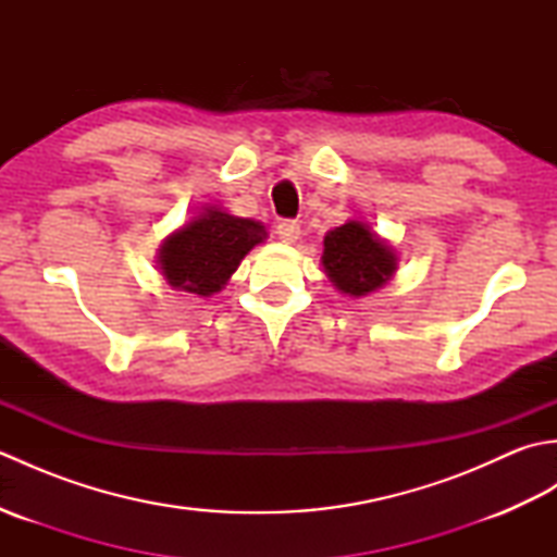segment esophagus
Instances as JSON below:
<instances>
[{
    "mask_svg": "<svg viewBox=\"0 0 557 557\" xmlns=\"http://www.w3.org/2000/svg\"><path fill=\"white\" fill-rule=\"evenodd\" d=\"M299 234H301V227H299V222L297 220H285V222H280L277 224V236L285 244H294L299 239Z\"/></svg>",
    "mask_w": 557,
    "mask_h": 557,
    "instance_id": "1",
    "label": "esophagus"
}]
</instances>
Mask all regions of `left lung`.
Returning <instances> with one entry per match:
<instances>
[{
	"mask_svg": "<svg viewBox=\"0 0 557 557\" xmlns=\"http://www.w3.org/2000/svg\"><path fill=\"white\" fill-rule=\"evenodd\" d=\"M323 265L335 287L351 297H363L383 287L395 272V256L361 222H347L325 236Z\"/></svg>",
	"mask_w": 557,
	"mask_h": 557,
	"instance_id": "left-lung-1",
	"label": "left lung"
}]
</instances>
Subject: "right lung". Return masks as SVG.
Instances as JSON below:
<instances>
[{
  "instance_id": "add662e5",
  "label": "right lung",
  "mask_w": 557,
  "mask_h": 557,
  "mask_svg": "<svg viewBox=\"0 0 557 557\" xmlns=\"http://www.w3.org/2000/svg\"><path fill=\"white\" fill-rule=\"evenodd\" d=\"M263 239L260 222L210 208L164 242L160 265L172 287L210 297L227 285L242 258Z\"/></svg>"
}]
</instances>
